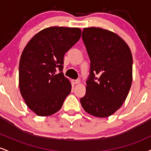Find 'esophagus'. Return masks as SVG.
Instances as JSON below:
<instances>
[{
	"label": "esophagus",
	"mask_w": 151,
	"mask_h": 151,
	"mask_svg": "<svg viewBox=\"0 0 151 151\" xmlns=\"http://www.w3.org/2000/svg\"><path fill=\"white\" fill-rule=\"evenodd\" d=\"M72 83L73 84H78L80 83V80H79V79H77V80H74V79H73V80H72Z\"/></svg>",
	"instance_id": "1"
}]
</instances>
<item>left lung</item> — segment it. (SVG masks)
I'll list each match as a JSON object with an SVG mask.
<instances>
[{
	"label": "left lung",
	"instance_id": "1",
	"mask_svg": "<svg viewBox=\"0 0 151 151\" xmlns=\"http://www.w3.org/2000/svg\"><path fill=\"white\" fill-rule=\"evenodd\" d=\"M82 40L91 68L81 104L93 116L108 117L120 109L129 94L133 78L132 54L120 36L101 27L84 28Z\"/></svg>",
	"mask_w": 151,
	"mask_h": 151
}]
</instances>
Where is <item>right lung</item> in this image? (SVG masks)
<instances>
[{
  "mask_svg": "<svg viewBox=\"0 0 151 151\" xmlns=\"http://www.w3.org/2000/svg\"><path fill=\"white\" fill-rule=\"evenodd\" d=\"M81 34L78 27H49L35 35L24 48L19 64V88L26 105L37 116L58 112L70 93L72 84L62 72L64 56Z\"/></svg>",
  "mask_w": 151,
  "mask_h": 151,
  "instance_id": "add662e5",
  "label": "right lung"
}]
</instances>
